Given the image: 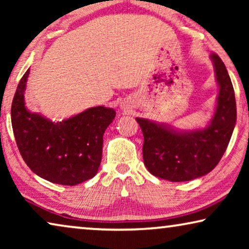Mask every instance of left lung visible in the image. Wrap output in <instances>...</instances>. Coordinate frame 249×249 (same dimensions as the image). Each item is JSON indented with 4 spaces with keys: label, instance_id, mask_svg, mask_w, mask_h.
I'll use <instances>...</instances> for the list:
<instances>
[{
    "label": "left lung",
    "instance_id": "left-lung-1",
    "mask_svg": "<svg viewBox=\"0 0 249 249\" xmlns=\"http://www.w3.org/2000/svg\"><path fill=\"white\" fill-rule=\"evenodd\" d=\"M211 60L220 89L215 112L206 128L179 131L136 118L144 135V164L158 178L175 182L199 178L212 171L226 152L237 120L236 98L222 60L215 53L211 54Z\"/></svg>",
    "mask_w": 249,
    "mask_h": 249
}]
</instances>
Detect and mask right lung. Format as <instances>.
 I'll return each mask as SVG.
<instances>
[{
  "label": "right lung",
  "instance_id": "add662e5",
  "mask_svg": "<svg viewBox=\"0 0 249 249\" xmlns=\"http://www.w3.org/2000/svg\"><path fill=\"white\" fill-rule=\"evenodd\" d=\"M29 69L17 87L11 124L17 146L30 170L47 181L76 186L97 173L103 135L115 118L113 108L95 107L61 122H52L25 107Z\"/></svg>",
  "mask_w": 249,
  "mask_h": 249
}]
</instances>
